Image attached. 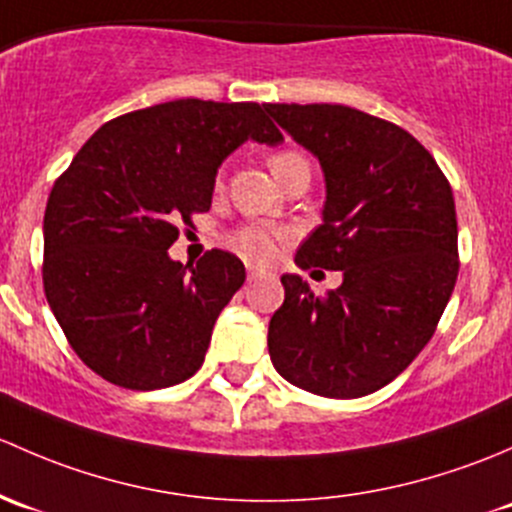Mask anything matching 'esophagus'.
<instances>
[{"mask_svg":"<svg viewBox=\"0 0 512 512\" xmlns=\"http://www.w3.org/2000/svg\"><path fill=\"white\" fill-rule=\"evenodd\" d=\"M246 273H249V281H254V278L263 276V268H258V266H249V268H246Z\"/></svg>","mask_w":512,"mask_h":512,"instance_id":"obj_1","label":"esophagus"}]
</instances>
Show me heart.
Masks as SVG:
<instances>
[{
    "label": "heart",
    "mask_w": 512,
    "mask_h": 512,
    "mask_svg": "<svg viewBox=\"0 0 512 512\" xmlns=\"http://www.w3.org/2000/svg\"><path fill=\"white\" fill-rule=\"evenodd\" d=\"M305 157L300 155L298 150H278L273 152L268 165H271L273 175H283L286 170H291L295 165H305ZM214 187L221 189V175L217 177V184ZM288 239V231L281 229V226L266 224V221H249V224L239 226V229L231 234L229 244L231 249L239 251L241 256L249 258V261L266 263L276 256L278 246Z\"/></svg>",
    "instance_id": "heart-1"
}]
</instances>
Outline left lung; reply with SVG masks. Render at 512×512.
Here are the masks:
<instances>
[{"label":"left lung","mask_w":512,"mask_h":512,"mask_svg":"<svg viewBox=\"0 0 512 512\" xmlns=\"http://www.w3.org/2000/svg\"><path fill=\"white\" fill-rule=\"evenodd\" d=\"M325 175L323 224L300 244V268L342 271L315 295L281 278L268 325L278 374L305 392L357 399L412 365L434 335L458 276L451 184L431 152L389 120L330 103H266Z\"/></svg>","instance_id":"obj_1"}]
</instances>
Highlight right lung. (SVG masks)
Instances as JSON below:
<instances>
[{"instance_id":"obj_1","label":"right lung","mask_w":512,"mask_h":512,"mask_svg":"<svg viewBox=\"0 0 512 512\" xmlns=\"http://www.w3.org/2000/svg\"><path fill=\"white\" fill-rule=\"evenodd\" d=\"M246 140H283L258 103L170 100L100 125L54 182L44 293L73 352L108 382L147 392L202 367L246 268L221 249L197 266L167 249L182 221L209 212L219 165Z\"/></svg>"}]
</instances>
